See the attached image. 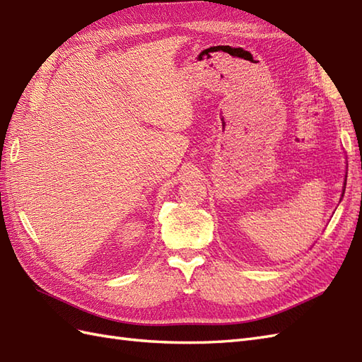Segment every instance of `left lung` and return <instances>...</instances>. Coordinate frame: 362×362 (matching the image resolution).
Listing matches in <instances>:
<instances>
[{
    "mask_svg": "<svg viewBox=\"0 0 362 362\" xmlns=\"http://www.w3.org/2000/svg\"><path fill=\"white\" fill-rule=\"evenodd\" d=\"M342 191H346V187H344V189H342ZM342 194H344V192H342Z\"/></svg>",
    "mask_w": 362,
    "mask_h": 362,
    "instance_id": "obj_1",
    "label": "left lung"
}]
</instances>
